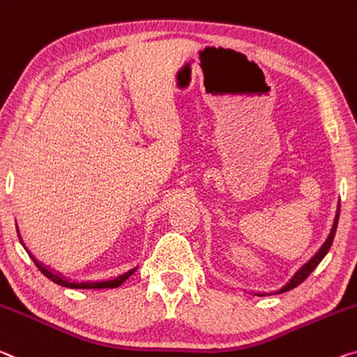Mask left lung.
Returning <instances> with one entry per match:
<instances>
[{
    "instance_id": "left-lung-1",
    "label": "left lung",
    "mask_w": 357,
    "mask_h": 357,
    "mask_svg": "<svg viewBox=\"0 0 357 357\" xmlns=\"http://www.w3.org/2000/svg\"><path fill=\"white\" fill-rule=\"evenodd\" d=\"M338 216H340V203H338V208H337V214H335V219H333V225L331 229V234L329 236H327V240L324 241V245H322L319 248V251L314 254L313 257H311L307 264H303L301 268H298L296 273H294L292 278L289 280V282H286L284 286L281 287L280 291H276L275 294H281V292H286V291H291L294 289V287H297L301 282H303L305 280L308 278L311 271H313L316 267H318L319 262L322 259H324V256L327 252H329L331 246H332V241H333V236H335V231H337V224H338ZM256 296H267V294H256Z\"/></svg>"
}]
</instances>
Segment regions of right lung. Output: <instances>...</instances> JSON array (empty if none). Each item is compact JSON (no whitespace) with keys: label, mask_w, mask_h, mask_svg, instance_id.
<instances>
[{"label":"right lung","mask_w":357,"mask_h":357,"mask_svg":"<svg viewBox=\"0 0 357 357\" xmlns=\"http://www.w3.org/2000/svg\"><path fill=\"white\" fill-rule=\"evenodd\" d=\"M19 231V230H17ZM19 236H20V234H19ZM28 252V251H26ZM28 256L31 257V260L33 262H35V265L36 267L39 268V271H41V273L44 275V276H47V278L50 280V281H54L55 284H59V286H63V287H71V289H112V287H119L122 284L123 281L126 280H128L130 276H132L135 271H137V268L138 267H135V268H132V270H128L127 273H123V275H121V276H117V278H114V280H107V281H87V282H73V281H68L66 278H63V276H60L59 273H54L52 270H49L47 267H44L43 264H39L38 260L33 257V254H30L28 252Z\"/></svg>","instance_id":"1"}]
</instances>
